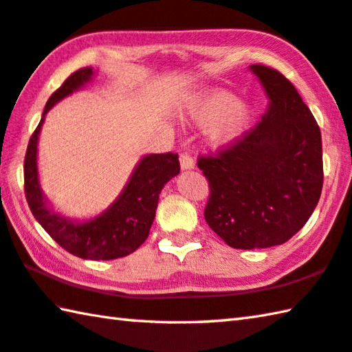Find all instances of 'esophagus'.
I'll use <instances>...</instances> for the list:
<instances>
[{"instance_id":"obj_1","label":"esophagus","mask_w":352,"mask_h":352,"mask_svg":"<svg viewBox=\"0 0 352 352\" xmlns=\"http://www.w3.org/2000/svg\"><path fill=\"white\" fill-rule=\"evenodd\" d=\"M180 164H182V169H194L195 162H194V158L188 154V152H182Z\"/></svg>"}]
</instances>
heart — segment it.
I'll use <instances>...</instances> for the list:
<instances>
[{"instance_id": "1", "label": "heart", "mask_w": 352, "mask_h": 352, "mask_svg": "<svg viewBox=\"0 0 352 352\" xmlns=\"http://www.w3.org/2000/svg\"><path fill=\"white\" fill-rule=\"evenodd\" d=\"M251 109L249 106L239 103L237 97L232 92L217 89L208 94L198 103L195 117L200 123H212L223 117L215 129V138L221 143L232 142L246 129L251 121Z\"/></svg>"}]
</instances>
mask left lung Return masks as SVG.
<instances>
[{"instance_id": "obj_1", "label": "left lung", "mask_w": 352, "mask_h": 352, "mask_svg": "<svg viewBox=\"0 0 352 352\" xmlns=\"http://www.w3.org/2000/svg\"><path fill=\"white\" fill-rule=\"evenodd\" d=\"M251 69L270 97L266 113L197 160L209 184L204 220L235 249L283 245L309 220L323 188L314 115L282 72L265 65Z\"/></svg>"}]
</instances>
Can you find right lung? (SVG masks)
Here are the masks:
<instances>
[{
	"instance_id": "obj_1",
	"label": "right lung",
	"mask_w": 352,
	"mask_h": 352,
	"mask_svg": "<svg viewBox=\"0 0 352 352\" xmlns=\"http://www.w3.org/2000/svg\"><path fill=\"white\" fill-rule=\"evenodd\" d=\"M92 69L81 67L70 74L50 95L40 124L32 133L24 157V194L32 214L50 237L67 252L87 260H113L126 257L148 239L155 219L158 195L166 183L180 172L178 154H152L144 157L133 170L129 183L106 212L95 220L74 223L50 212L38 183L36 143L41 124L50 107L91 80Z\"/></svg>"
}]
</instances>
